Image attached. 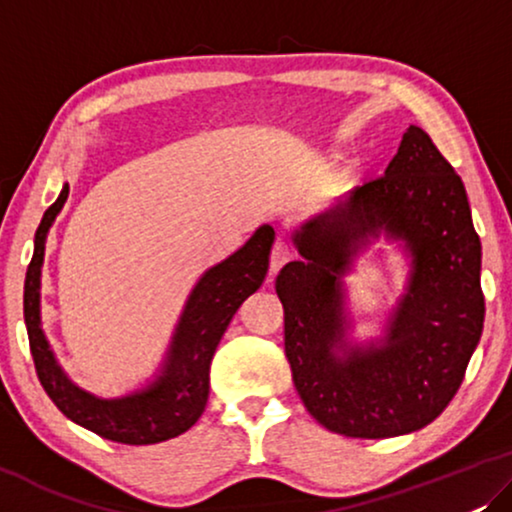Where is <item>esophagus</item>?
Returning <instances> with one entry per match:
<instances>
[{
  "label": "esophagus",
  "instance_id": "34e87169",
  "mask_svg": "<svg viewBox=\"0 0 512 512\" xmlns=\"http://www.w3.org/2000/svg\"><path fill=\"white\" fill-rule=\"evenodd\" d=\"M292 259V250L285 246L283 241H276L273 243V250H271V259H269V273L271 276H276V273L283 269V266L290 262Z\"/></svg>",
  "mask_w": 512,
  "mask_h": 512
}]
</instances>
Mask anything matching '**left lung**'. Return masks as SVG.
Here are the masks:
<instances>
[{
    "label": "left lung",
    "mask_w": 512,
    "mask_h": 512,
    "mask_svg": "<svg viewBox=\"0 0 512 512\" xmlns=\"http://www.w3.org/2000/svg\"><path fill=\"white\" fill-rule=\"evenodd\" d=\"M380 235L409 259L384 336L357 342L342 278ZM301 259L276 292L285 355L308 413L350 438L427 427L464 380L485 322L480 239L462 178L424 129L410 125L383 178L355 187L292 232Z\"/></svg>",
    "instance_id": "1"
}]
</instances>
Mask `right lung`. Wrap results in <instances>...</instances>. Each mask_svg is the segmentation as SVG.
<instances>
[{
  "mask_svg": "<svg viewBox=\"0 0 512 512\" xmlns=\"http://www.w3.org/2000/svg\"><path fill=\"white\" fill-rule=\"evenodd\" d=\"M67 197L69 185L64 183L60 197L43 213L34 234V255L25 276V325L37 376L48 397L71 422L95 431L106 441L125 445L169 441L190 429L204 413L215 348L239 306L264 283L276 232L271 225H262L234 255L201 273L155 376L139 390L104 399L78 387L64 373L41 327V266L46 239Z\"/></svg>",
  "mask_w": 512,
  "mask_h": 512,
  "instance_id": "right-lung-1",
  "label": "right lung"
}]
</instances>
